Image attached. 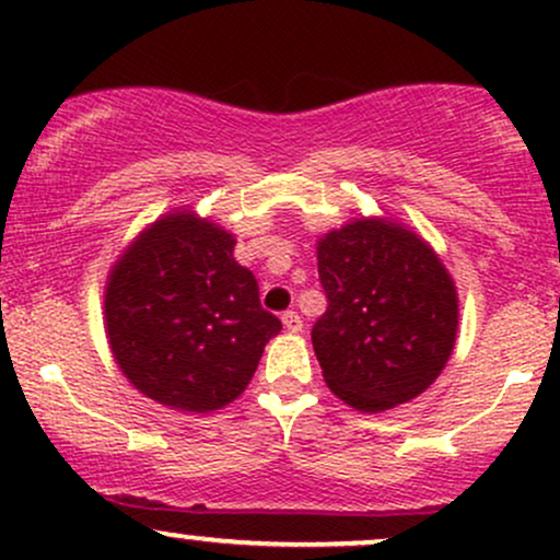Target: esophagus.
Returning <instances> with one entry per match:
<instances>
[{
	"instance_id": "obj_1",
	"label": "esophagus",
	"mask_w": 560,
	"mask_h": 560,
	"mask_svg": "<svg viewBox=\"0 0 560 560\" xmlns=\"http://www.w3.org/2000/svg\"><path fill=\"white\" fill-rule=\"evenodd\" d=\"M281 320H284V329L287 331H292V334H300L302 331V318L294 311H287L284 318H281Z\"/></svg>"
}]
</instances>
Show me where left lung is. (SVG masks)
<instances>
[{
	"label": "left lung",
	"mask_w": 560,
	"mask_h": 560,
	"mask_svg": "<svg viewBox=\"0 0 560 560\" xmlns=\"http://www.w3.org/2000/svg\"><path fill=\"white\" fill-rule=\"evenodd\" d=\"M329 307L311 337L324 382L361 413H382L434 384L458 337V292L416 231L355 218L318 240Z\"/></svg>",
	"instance_id": "left-lung-1"
}]
</instances>
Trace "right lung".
I'll use <instances>...</instances> for the list:
<instances>
[{
    "mask_svg": "<svg viewBox=\"0 0 560 560\" xmlns=\"http://www.w3.org/2000/svg\"><path fill=\"white\" fill-rule=\"evenodd\" d=\"M234 234L195 210L160 215L124 249L105 287L113 358L141 395L184 413L234 402L281 320L260 307Z\"/></svg>",
    "mask_w": 560,
    "mask_h": 560,
    "instance_id": "obj_1",
    "label": "right lung"
}]
</instances>
